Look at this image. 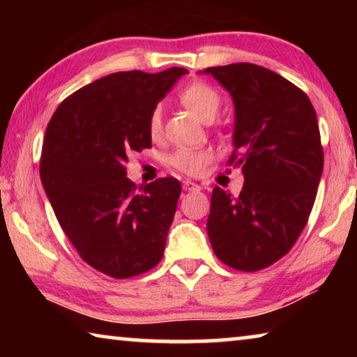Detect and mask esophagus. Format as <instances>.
<instances>
[{
  "label": "esophagus",
  "instance_id": "34e87169",
  "mask_svg": "<svg viewBox=\"0 0 357 357\" xmlns=\"http://www.w3.org/2000/svg\"><path fill=\"white\" fill-rule=\"evenodd\" d=\"M183 189L185 192H198V190H202V187L195 183H192V181H189V179H185V181H183Z\"/></svg>",
  "mask_w": 357,
  "mask_h": 357
}]
</instances>
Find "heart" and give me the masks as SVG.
Segmentation results:
<instances>
[{"label": "heart", "mask_w": 357, "mask_h": 357, "mask_svg": "<svg viewBox=\"0 0 357 357\" xmlns=\"http://www.w3.org/2000/svg\"><path fill=\"white\" fill-rule=\"evenodd\" d=\"M181 102L195 114L198 119L206 123L209 119H214L220 110L222 99L220 94L215 91L213 86L206 83H192L183 89L181 93ZM149 135L155 138L162 132V108L157 107L149 116L148 124ZM211 154L204 149H192V148H181L168 155V164L176 170L187 174H198L203 167L208 164Z\"/></svg>", "instance_id": "heart-1"}]
</instances>
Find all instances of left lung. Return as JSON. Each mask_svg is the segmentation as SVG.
<instances>
[{
	"label": "left lung",
	"instance_id": "1",
	"mask_svg": "<svg viewBox=\"0 0 357 357\" xmlns=\"http://www.w3.org/2000/svg\"><path fill=\"white\" fill-rule=\"evenodd\" d=\"M198 74L213 75L233 100L231 162L244 174L236 198L214 187L208 236L220 261L252 273L288 253L309 220L324 162L317 113L304 91L261 66Z\"/></svg>",
	"mask_w": 357,
	"mask_h": 357
}]
</instances>
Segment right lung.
<instances>
[{"label": "right lung", "mask_w": 357, "mask_h": 357, "mask_svg": "<svg viewBox=\"0 0 357 357\" xmlns=\"http://www.w3.org/2000/svg\"><path fill=\"white\" fill-rule=\"evenodd\" d=\"M184 74L114 72L70 94L47 126L40 181L48 202L80 257L114 279L146 273L164 255L179 181L160 178L137 192L126 162L151 146V113Z\"/></svg>", "instance_id": "obj_1"}]
</instances>
